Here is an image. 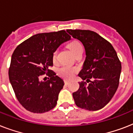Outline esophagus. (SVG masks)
Wrapping results in <instances>:
<instances>
[{
    "label": "esophagus",
    "instance_id": "esophagus-1",
    "mask_svg": "<svg viewBox=\"0 0 133 133\" xmlns=\"http://www.w3.org/2000/svg\"><path fill=\"white\" fill-rule=\"evenodd\" d=\"M64 83H65V84H66V85H68V83H69V81H68V80H66V79H65V80H64Z\"/></svg>",
    "mask_w": 133,
    "mask_h": 133
}]
</instances>
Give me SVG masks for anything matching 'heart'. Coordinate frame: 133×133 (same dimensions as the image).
Here are the masks:
<instances>
[{
    "instance_id": "b5f03b06",
    "label": "heart",
    "mask_w": 133,
    "mask_h": 133,
    "mask_svg": "<svg viewBox=\"0 0 133 133\" xmlns=\"http://www.w3.org/2000/svg\"><path fill=\"white\" fill-rule=\"evenodd\" d=\"M68 48L70 52L72 53L74 55H76L77 54L79 53V52H83V46L81 45V43L78 41L74 40L72 41H71L68 45ZM56 53L57 52L55 51L53 54V61L56 60ZM77 71V69L74 68H70L68 66H63L58 70V75L60 77L65 78V79H69L72 77L75 72Z\"/></svg>"
}]
</instances>
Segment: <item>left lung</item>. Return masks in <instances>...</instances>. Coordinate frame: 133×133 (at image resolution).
I'll use <instances>...</instances> for the list:
<instances>
[{
    "instance_id": "1",
    "label": "left lung",
    "mask_w": 133,
    "mask_h": 133,
    "mask_svg": "<svg viewBox=\"0 0 133 133\" xmlns=\"http://www.w3.org/2000/svg\"><path fill=\"white\" fill-rule=\"evenodd\" d=\"M66 31L84 46L86 57L78 75L90 82L88 86L84 81L79 83V90L72 93L75 103L88 110L101 109L111 100L119 85L122 64L117 52L108 41L96 32Z\"/></svg>"
}]
</instances>
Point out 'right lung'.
<instances>
[{
  "label": "right lung",
  "instance_id": "add662e5",
  "mask_svg": "<svg viewBox=\"0 0 133 133\" xmlns=\"http://www.w3.org/2000/svg\"><path fill=\"white\" fill-rule=\"evenodd\" d=\"M71 36L65 30L35 34L14 51L9 69V79L16 97L28 111L43 113L56 106L64 82L54 71L53 54ZM48 73V81L39 77Z\"/></svg>",
  "mask_w": 133,
  "mask_h": 133
}]
</instances>
